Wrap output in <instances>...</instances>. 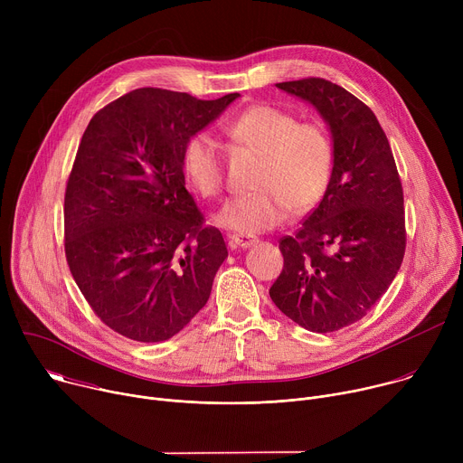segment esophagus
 <instances>
[{
    "label": "esophagus",
    "mask_w": 463,
    "mask_h": 463,
    "mask_svg": "<svg viewBox=\"0 0 463 463\" xmlns=\"http://www.w3.org/2000/svg\"><path fill=\"white\" fill-rule=\"evenodd\" d=\"M229 243H231V247L247 249V247H250V245L256 243V238L247 236V234H231V236H229Z\"/></svg>",
    "instance_id": "1"
}]
</instances>
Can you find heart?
Listing matches in <instances>:
<instances>
[{"label": "heart", "mask_w": 463, "mask_h": 463, "mask_svg": "<svg viewBox=\"0 0 463 463\" xmlns=\"http://www.w3.org/2000/svg\"><path fill=\"white\" fill-rule=\"evenodd\" d=\"M227 134L260 156L256 192L227 202L216 223L238 234H258L284 223L293 209L306 213L326 194L334 174L335 148L320 122L298 118L277 106L256 104L232 118ZM183 172L203 197L220 195L225 172L218 141L197 131L183 148Z\"/></svg>", "instance_id": "heart-1"}]
</instances>
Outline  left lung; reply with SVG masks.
Returning a JSON list of instances; mask_svg holds the SVG:
<instances>
[{
  "mask_svg": "<svg viewBox=\"0 0 463 463\" xmlns=\"http://www.w3.org/2000/svg\"><path fill=\"white\" fill-rule=\"evenodd\" d=\"M277 88L313 104L332 131L335 163L318 207L280 240L275 306L315 334L361 320L398 275L407 247L403 186L373 111L324 79Z\"/></svg>",
  "mask_w": 463,
  "mask_h": 463,
  "instance_id": "obj_1",
  "label": "left lung"
}]
</instances>
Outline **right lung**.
Listing matches in <instances>:
<instances>
[{"label": "right lung", "instance_id": "right-lung-1", "mask_svg": "<svg viewBox=\"0 0 463 463\" xmlns=\"http://www.w3.org/2000/svg\"><path fill=\"white\" fill-rule=\"evenodd\" d=\"M238 97L141 88L84 131L63 197L65 258L95 315L131 341L174 337L211 297L227 245L184 188L181 157Z\"/></svg>", "mask_w": 463, "mask_h": 463}]
</instances>
